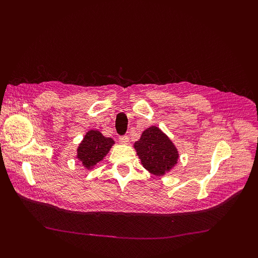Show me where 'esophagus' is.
I'll list each match as a JSON object with an SVG mask.
<instances>
[{
  "mask_svg": "<svg viewBox=\"0 0 258 258\" xmlns=\"http://www.w3.org/2000/svg\"><path fill=\"white\" fill-rule=\"evenodd\" d=\"M119 142H120L121 144H128V143H129V138H128V136H122V137H120V138H119Z\"/></svg>",
  "mask_w": 258,
  "mask_h": 258,
  "instance_id": "34e87169",
  "label": "esophagus"
}]
</instances>
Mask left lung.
Here are the masks:
<instances>
[{"instance_id":"left-lung-1","label":"left lung","mask_w":258,"mask_h":258,"mask_svg":"<svg viewBox=\"0 0 258 258\" xmlns=\"http://www.w3.org/2000/svg\"><path fill=\"white\" fill-rule=\"evenodd\" d=\"M135 148L143 167L154 175H165L177 163V148L156 126L143 131Z\"/></svg>"}]
</instances>
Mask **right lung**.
Instances as JSON below:
<instances>
[{"instance_id": "obj_1", "label": "right lung", "mask_w": 258, "mask_h": 258, "mask_svg": "<svg viewBox=\"0 0 258 258\" xmlns=\"http://www.w3.org/2000/svg\"><path fill=\"white\" fill-rule=\"evenodd\" d=\"M114 143L113 139L105 138L100 131L89 130L77 147L76 158L86 169L90 170L98 162L103 160Z\"/></svg>"}]
</instances>
